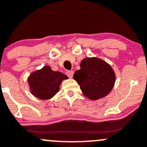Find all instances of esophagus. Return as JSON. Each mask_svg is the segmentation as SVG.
Returning a JSON list of instances; mask_svg holds the SVG:
<instances>
[{
  "mask_svg": "<svg viewBox=\"0 0 147 147\" xmlns=\"http://www.w3.org/2000/svg\"><path fill=\"white\" fill-rule=\"evenodd\" d=\"M66 75L69 77V78H72L73 76V71L72 70H68L66 72Z\"/></svg>",
  "mask_w": 147,
  "mask_h": 147,
  "instance_id": "1",
  "label": "esophagus"
}]
</instances>
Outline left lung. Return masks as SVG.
<instances>
[{
  "mask_svg": "<svg viewBox=\"0 0 147 147\" xmlns=\"http://www.w3.org/2000/svg\"><path fill=\"white\" fill-rule=\"evenodd\" d=\"M73 78L84 95L93 100L107 95L116 80L112 67L97 57H87L82 60L80 69L75 72Z\"/></svg>",
  "mask_w": 147,
  "mask_h": 147,
  "instance_id": "8db88e82",
  "label": "left lung"
}]
</instances>
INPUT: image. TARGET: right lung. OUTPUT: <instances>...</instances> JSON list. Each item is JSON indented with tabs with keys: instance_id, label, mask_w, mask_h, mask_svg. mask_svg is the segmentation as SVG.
Instances as JSON below:
<instances>
[{
	"instance_id": "obj_1",
	"label": "right lung",
	"mask_w": 147,
	"mask_h": 147,
	"mask_svg": "<svg viewBox=\"0 0 147 147\" xmlns=\"http://www.w3.org/2000/svg\"><path fill=\"white\" fill-rule=\"evenodd\" d=\"M67 76L60 72L53 71L48 65L30 75L28 79L32 94L40 100H49L59 91L62 81Z\"/></svg>"
}]
</instances>
